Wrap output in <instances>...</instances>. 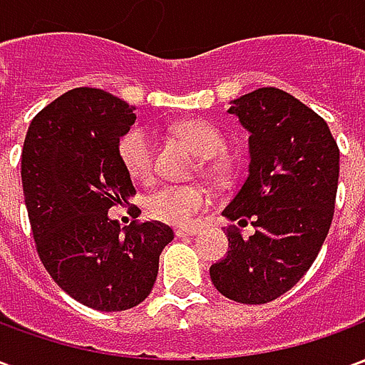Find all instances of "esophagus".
Instances as JSON below:
<instances>
[{
	"label": "esophagus",
	"instance_id": "34e87169",
	"mask_svg": "<svg viewBox=\"0 0 365 365\" xmlns=\"http://www.w3.org/2000/svg\"><path fill=\"white\" fill-rule=\"evenodd\" d=\"M193 235H197V229H178L175 230V237L178 238L193 237Z\"/></svg>",
	"mask_w": 365,
	"mask_h": 365
}]
</instances>
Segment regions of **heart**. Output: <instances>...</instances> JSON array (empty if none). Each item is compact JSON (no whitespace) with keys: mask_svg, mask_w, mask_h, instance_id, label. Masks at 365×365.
<instances>
[{"mask_svg":"<svg viewBox=\"0 0 365 365\" xmlns=\"http://www.w3.org/2000/svg\"><path fill=\"white\" fill-rule=\"evenodd\" d=\"M174 133L191 150L201 156V172L213 182H229L235 174V162L225 154L227 140L213 123L187 119L178 123ZM119 160L127 174L138 183H148L154 178V150L150 133L144 127L128 128L117 144ZM209 205V191L201 185H162L144 201V211L152 221L185 227L193 217Z\"/></svg>","mask_w":365,"mask_h":365,"instance_id":"obj_1","label":"heart"}]
</instances>
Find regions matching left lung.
<instances>
[{"label":"left lung","instance_id":"1","mask_svg":"<svg viewBox=\"0 0 365 365\" xmlns=\"http://www.w3.org/2000/svg\"><path fill=\"white\" fill-rule=\"evenodd\" d=\"M229 113L250 130V166L242 187L222 215L227 258L211 266L225 297L264 305L309 272L329 235L336 203L340 150L321 115L277 88H260L235 99Z\"/></svg>","mask_w":365,"mask_h":365}]
</instances>
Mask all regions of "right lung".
Here are the masks:
<instances>
[{
	"instance_id": "add662e5",
	"label": "right lung",
	"mask_w": 365,
	"mask_h": 365,
	"mask_svg": "<svg viewBox=\"0 0 365 365\" xmlns=\"http://www.w3.org/2000/svg\"><path fill=\"white\" fill-rule=\"evenodd\" d=\"M135 107L76 88L35 115L21 152L23 195L36 252L60 289L96 311H127L150 295L174 230L158 221L125 232L107 217L136 190L117 152ZM133 219L140 209L128 207Z\"/></svg>"
}]
</instances>
